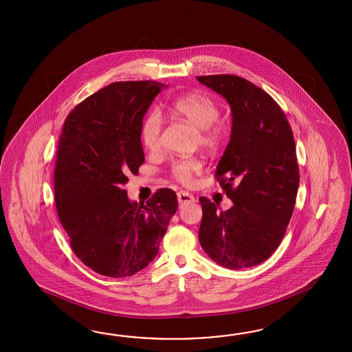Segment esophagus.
<instances>
[{
	"label": "esophagus",
	"mask_w": 352,
	"mask_h": 352,
	"mask_svg": "<svg viewBox=\"0 0 352 352\" xmlns=\"http://www.w3.org/2000/svg\"><path fill=\"white\" fill-rule=\"evenodd\" d=\"M177 200H179V206H185L187 204L195 202L194 195L188 194L186 191H179L177 194Z\"/></svg>",
	"instance_id": "1"
}]
</instances>
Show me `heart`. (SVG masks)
Masks as SVG:
<instances>
[{"instance_id":"heart-1","label":"heart","mask_w":352,"mask_h":352,"mask_svg":"<svg viewBox=\"0 0 352 352\" xmlns=\"http://www.w3.org/2000/svg\"><path fill=\"white\" fill-rule=\"evenodd\" d=\"M171 112L199 131V141L206 148H217L228 135V126L224 122L217 120L220 112L219 105L205 94H190L176 99L171 105ZM161 131L162 120L160 114L151 112L143 120L141 128L143 146L151 152H156L160 148ZM199 170L200 164L196 160H182L173 165V175L179 182L187 185Z\"/></svg>"}]
</instances>
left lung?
Returning a JSON list of instances; mask_svg holds the SVG:
<instances>
[{
  "mask_svg": "<svg viewBox=\"0 0 352 352\" xmlns=\"http://www.w3.org/2000/svg\"><path fill=\"white\" fill-rule=\"evenodd\" d=\"M232 108V135L217 177L229 210L200 197L199 240L210 259L229 270L258 265L273 254L292 217L299 185L292 128L277 102L238 75L196 76Z\"/></svg>",
  "mask_w": 352,
  "mask_h": 352,
  "instance_id": "1",
  "label": "left lung"
}]
</instances>
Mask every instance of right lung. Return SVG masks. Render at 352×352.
I'll use <instances>...</instances> for the list:
<instances>
[{"label":"right lung","instance_id":"obj_1","mask_svg":"<svg viewBox=\"0 0 352 352\" xmlns=\"http://www.w3.org/2000/svg\"><path fill=\"white\" fill-rule=\"evenodd\" d=\"M162 82H117L69 113L54 168L56 211L75 255L105 277L133 276L157 255L177 196L160 188L144 202L124 185L144 162L141 128Z\"/></svg>","mask_w":352,"mask_h":352}]
</instances>
